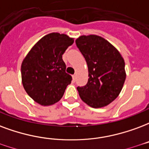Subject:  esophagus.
Returning a JSON list of instances; mask_svg holds the SVG:
<instances>
[{
    "instance_id": "1",
    "label": "esophagus",
    "mask_w": 149,
    "mask_h": 149,
    "mask_svg": "<svg viewBox=\"0 0 149 149\" xmlns=\"http://www.w3.org/2000/svg\"><path fill=\"white\" fill-rule=\"evenodd\" d=\"M76 78H77V76L76 75H72V80H73V82L76 81Z\"/></svg>"
}]
</instances>
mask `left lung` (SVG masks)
<instances>
[{
  "label": "left lung",
  "mask_w": 149,
  "mask_h": 149,
  "mask_svg": "<svg viewBox=\"0 0 149 149\" xmlns=\"http://www.w3.org/2000/svg\"><path fill=\"white\" fill-rule=\"evenodd\" d=\"M77 47L84 57L88 80L77 87L80 99L93 108L106 107L118 96L125 83V61L115 47L99 35H81Z\"/></svg>",
  "instance_id": "8db88e82"
}]
</instances>
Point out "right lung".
Returning a JSON list of instances; mask_svg holds the SVG:
<instances>
[{
	"mask_svg": "<svg viewBox=\"0 0 149 149\" xmlns=\"http://www.w3.org/2000/svg\"><path fill=\"white\" fill-rule=\"evenodd\" d=\"M73 42L67 35L50 33L38 40L23 60L22 84L38 104L50 106L58 102L71 84L62 55Z\"/></svg>",
	"mask_w": 149,
	"mask_h": 149,
	"instance_id": "obj_1",
	"label": "right lung"
}]
</instances>
